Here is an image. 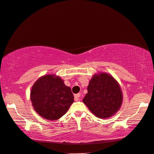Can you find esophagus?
Segmentation results:
<instances>
[{
    "mask_svg": "<svg viewBox=\"0 0 154 154\" xmlns=\"http://www.w3.org/2000/svg\"><path fill=\"white\" fill-rule=\"evenodd\" d=\"M81 96V94H75L74 96V98H75V101H78L79 100V97Z\"/></svg>",
    "mask_w": 154,
    "mask_h": 154,
    "instance_id": "esophagus-1",
    "label": "esophagus"
}]
</instances>
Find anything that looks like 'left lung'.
<instances>
[{"mask_svg":"<svg viewBox=\"0 0 154 154\" xmlns=\"http://www.w3.org/2000/svg\"><path fill=\"white\" fill-rule=\"evenodd\" d=\"M83 103L96 116L107 118L120 109L122 92L118 82L106 73L95 74L89 82Z\"/></svg>","mask_w":154,"mask_h":154,"instance_id":"obj_1","label":"left lung"}]
</instances>
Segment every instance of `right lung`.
Listing matches in <instances>:
<instances>
[{
    "label": "right lung",
    "mask_w": 154,
    "mask_h": 154,
    "mask_svg": "<svg viewBox=\"0 0 154 154\" xmlns=\"http://www.w3.org/2000/svg\"><path fill=\"white\" fill-rule=\"evenodd\" d=\"M30 100L39 116L46 120H56L68 111L74 97L72 90L60 77L45 75L32 86Z\"/></svg>",
    "instance_id": "right-lung-1"
}]
</instances>
